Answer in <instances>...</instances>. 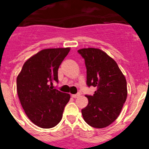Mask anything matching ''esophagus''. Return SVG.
<instances>
[{
  "instance_id": "esophagus-1",
  "label": "esophagus",
  "mask_w": 149,
  "mask_h": 149,
  "mask_svg": "<svg viewBox=\"0 0 149 149\" xmlns=\"http://www.w3.org/2000/svg\"><path fill=\"white\" fill-rule=\"evenodd\" d=\"M80 95H81V94H80V93H77V94L72 95V97L74 98H77V97H79Z\"/></svg>"
}]
</instances>
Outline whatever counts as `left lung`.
<instances>
[{
  "label": "left lung",
  "mask_w": 149,
  "mask_h": 149,
  "mask_svg": "<svg viewBox=\"0 0 149 149\" xmlns=\"http://www.w3.org/2000/svg\"><path fill=\"white\" fill-rule=\"evenodd\" d=\"M85 60L86 85L97 88L86 95L89 103L81 110L84 121L93 127L110 125L120 114L127 98V81L115 60L98 48L77 51Z\"/></svg>",
  "instance_id": "8db88e82"
}]
</instances>
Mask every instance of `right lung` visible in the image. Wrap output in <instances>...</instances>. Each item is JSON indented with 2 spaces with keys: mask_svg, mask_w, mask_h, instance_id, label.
Returning a JSON list of instances; mask_svg holds the SVG:
<instances>
[{
  "mask_svg": "<svg viewBox=\"0 0 149 149\" xmlns=\"http://www.w3.org/2000/svg\"><path fill=\"white\" fill-rule=\"evenodd\" d=\"M69 48L42 50L24 63L17 77V92L30 120L42 128H51L61 121L70 95L50 86L58 83V68Z\"/></svg>",
  "mask_w": 149,
  "mask_h": 149,
  "instance_id": "right-lung-1",
  "label": "right lung"
}]
</instances>
